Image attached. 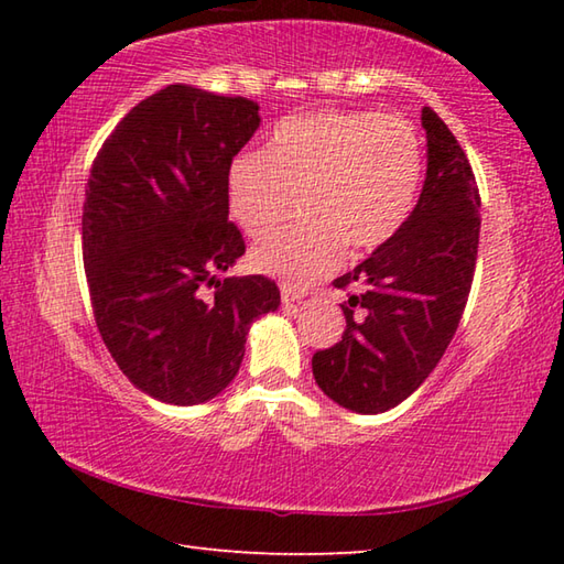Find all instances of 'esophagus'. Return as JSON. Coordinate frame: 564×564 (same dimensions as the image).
<instances>
[{
  "mask_svg": "<svg viewBox=\"0 0 564 564\" xmlns=\"http://www.w3.org/2000/svg\"><path fill=\"white\" fill-rule=\"evenodd\" d=\"M281 301H283V305L299 303V301H303V293L295 291L293 285H281Z\"/></svg>",
  "mask_w": 564,
  "mask_h": 564,
  "instance_id": "esophagus-1",
  "label": "esophagus"
}]
</instances>
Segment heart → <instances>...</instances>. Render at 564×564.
Wrapping results in <instances>:
<instances>
[{"label":"heart","instance_id":"obj_1","mask_svg":"<svg viewBox=\"0 0 564 564\" xmlns=\"http://www.w3.org/2000/svg\"><path fill=\"white\" fill-rule=\"evenodd\" d=\"M423 144L410 123L370 111H313L283 119L265 151L228 169V208L248 236H263L301 194L305 221L283 226L251 251L256 271L303 289L340 261L393 238L415 206Z\"/></svg>","mask_w":564,"mask_h":564}]
</instances>
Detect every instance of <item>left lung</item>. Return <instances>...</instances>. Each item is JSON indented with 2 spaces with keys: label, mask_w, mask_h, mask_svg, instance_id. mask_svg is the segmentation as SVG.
<instances>
[{
  "label": "left lung",
  "mask_w": 564,
  "mask_h": 564,
  "mask_svg": "<svg viewBox=\"0 0 564 564\" xmlns=\"http://www.w3.org/2000/svg\"><path fill=\"white\" fill-rule=\"evenodd\" d=\"M427 174L403 228L356 269L333 281L346 330L313 356V376L333 403L386 413L433 373L470 295L480 194L465 151L431 107H423Z\"/></svg>",
  "instance_id": "8db88e82"
}]
</instances>
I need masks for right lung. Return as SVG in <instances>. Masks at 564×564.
Here are the masks:
<instances>
[{"instance_id": "obj_1", "label": "right lung", "mask_w": 564, "mask_h": 564, "mask_svg": "<svg viewBox=\"0 0 564 564\" xmlns=\"http://www.w3.org/2000/svg\"><path fill=\"white\" fill-rule=\"evenodd\" d=\"M259 123L251 99L169 84L94 159L82 214L94 318L121 373L161 403L221 393L251 323L281 303L265 275L218 279L246 253L228 221V169Z\"/></svg>"}]
</instances>
